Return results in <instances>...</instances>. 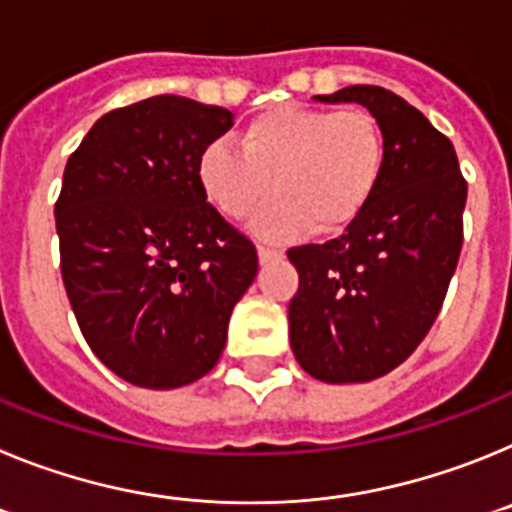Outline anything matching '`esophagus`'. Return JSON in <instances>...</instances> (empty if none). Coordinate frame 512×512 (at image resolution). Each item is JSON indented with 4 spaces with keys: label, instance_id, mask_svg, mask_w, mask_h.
Wrapping results in <instances>:
<instances>
[{
    "label": "esophagus",
    "instance_id": "obj_1",
    "mask_svg": "<svg viewBox=\"0 0 512 512\" xmlns=\"http://www.w3.org/2000/svg\"><path fill=\"white\" fill-rule=\"evenodd\" d=\"M256 251H259V261H261V264H266V261L282 259V251L266 246V243H259V246H256Z\"/></svg>",
    "mask_w": 512,
    "mask_h": 512
}]
</instances>
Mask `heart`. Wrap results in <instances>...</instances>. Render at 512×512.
I'll use <instances>...</instances> for the list:
<instances>
[{"mask_svg": "<svg viewBox=\"0 0 512 512\" xmlns=\"http://www.w3.org/2000/svg\"><path fill=\"white\" fill-rule=\"evenodd\" d=\"M384 171V135L366 110H320L274 104L241 133V151L212 140L197 161V179L217 212L243 220L271 202L253 228L330 235L348 228L372 202Z\"/></svg>", "mask_w": 512, "mask_h": 512, "instance_id": "heart-1", "label": "heart"}]
</instances>
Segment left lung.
<instances>
[{
    "instance_id": "left-lung-1",
    "label": "left lung",
    "mask_w": 512,
    "mask_h": 512,
    "mask_svg": "<svg viewBox=\"0 0 512 512\" xmlns=\"http://www.w3.org/2000/svg\"><path fill=\"white\" fill-rule=\"evenodd\" d=\"M312 99L372 112L384 171L341 238L287 253L300 274L289 343L320 382H372L413 354L441 310L464 241L467 182L451 140L390 89L356 84Z\"/></svg>"
}]
</instances>
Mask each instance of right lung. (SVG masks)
Segmentation results:
<instances>
[{
  "instance_id": "right-lung-1",
  "label": "right lung",
  "mask_w": 512,
  "mask_h": 512,
  "mask_svg": "<svg viewBox=\"0 0 512 512\" xmlns=\"http://www.w3.org/2000/svg\"><path fill=\"white\" fill-rule=\"evenodd\" d=\"M230 128V110L158 94L99 117L63 171L66 295L94 356L135 387L205 377L259 271L197 179L202 148Z\"/></svg>"
}]
</instances>
